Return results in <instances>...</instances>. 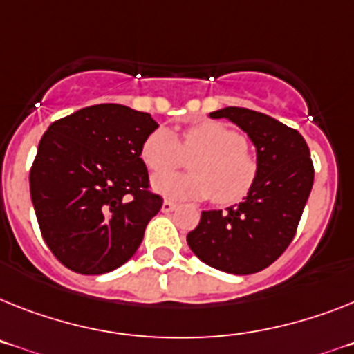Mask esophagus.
<instances>
[{"mask_svg": "<svg viewBox=\"0 0 354 354\" xmlns=\"http://www.w3.org/2000/svg\"><path fill=\"white\" fill-rule=\"evenodd\" d=\"M176 207H178V205L174 203V201L165 200V201H163V205H162V212H165V214H167V212H172V210L176 209Z\"/></svg>", "mask_w": 354, "mask_h": 354, "instance_id": "1", "label": "esophagus"}]
</instances>
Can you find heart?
Wrapping results in <instances>:
<instances>
[{
    "label": "heart",
    "instance_id": "heart-1",
    "mask_svg": "<svg viewBox=\"0 0 354 354\" xmlns=\"http://www.w3.org/2000/svg\"><path fill=\"white\" fill-rule=\"evenodd\" d=\"M142 160L154 174L171 172L191 158L189 174L154 178V189L171 200H207L218 205L241 201L259 174L248 140L227 124L205 120L187 127L182 142L171 129H154L142 144Z\"/></svg>",
    "mask_w": 354,
    "mask_h": 354
}]
</instances>
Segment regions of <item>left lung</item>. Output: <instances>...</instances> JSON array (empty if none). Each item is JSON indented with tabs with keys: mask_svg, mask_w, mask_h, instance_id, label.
I'll list each match as a JSON object with an SVG mask.
<instances>
[{
	"mask_svg": "<svg viewBox=\"0 0 354 354\" xmlns=\"http://www.w3.org/2000/svg\"><path fill=\"white\" fill-rule=\"evenodd\" d=\"M228 118L250 136L259 174L237 207L203 210L187 243L205 264L236 275L268 268L286 250L313 187L315 169L302 135L283 122L246 108L210 113Z\"/></svg>",
	"mask_w": 354,
	"mask_h": 354,
	"instance_id": "1",
	"label": "left lung"
}]
</instances>
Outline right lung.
<instances>
[{
	"instance_id": "1",
	"label": "right lung",
	"mask_w": 354,
	"mask_h": 354,
	"mask_svg": "<svg viewBox=\"0 0 354 354\" xmlns=\"http://www.w3.org/2000/svg\"><path fill=\"white\" fill-rule=\"evenodd\" d=\"M156 127L149 113L97 104L52 122L41 138L32 203L44 243L71 272L108 273L138 250L163 203L140 158Z\"/></svg>"
}]
</instances>
